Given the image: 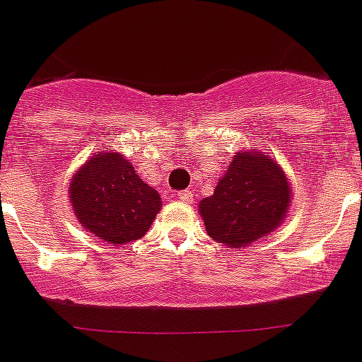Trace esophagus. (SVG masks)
<instances>
[{
  "label": "esophagus",
  "instance_id": "34e87169",
  "mask_svg": "<svg viewBox=\"0 0 362 362\" xmlns=\"http://www.w3.org/2000/svg\"><path fill=\"white\" fill-rule=\"evenodd\" d=\"M176 199L182 202H191L193 201V191H189V189L178 191V193H176Z\"/></svg>",
  "mask_w": 362,
  "mask_h": 362
}]
</instances>
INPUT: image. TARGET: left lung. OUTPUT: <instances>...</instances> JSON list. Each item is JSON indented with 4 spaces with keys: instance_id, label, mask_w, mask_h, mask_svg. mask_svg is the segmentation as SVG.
Masks as SVG:
<instances>
[{
    "instance_id": "8db88e82",
    "label": "left lung",
    "mask_w": 362,
    "mask_h": 362,
    "mask_svg": "<svg viewBox=\"0 0 362 362\" xmlns=\"http://www.w3.org/2000/svg\"><path fill=\"white\" fill-rule=\"evenodd\" d=\"M292 201L288 178L264 152H236L214 195L202 199L208 236L230 249L247 247L284 221Z\"/></svg>"
}]
</instances>
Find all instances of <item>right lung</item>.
Wrapping results in <instances>:
<instances>
[{"label": "right lung", "instance_id": "right-lung-1", "mask_svg": "<svg viewBox=\"0 0 362 362\" xmlns=\"http://www.w3.org/2000/svg\"><path fill=\"white\" fill-rule=\"evenodd\" d=\"M69 193L79 225L111 245L145 236L161 210L160 193L141 180L124 156L110 151L79 167Z\"/></svg>", "mask_w": 362, "mask_h": 362}]
</instances>
